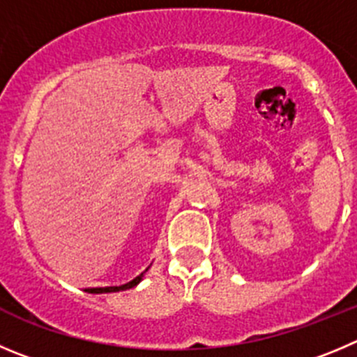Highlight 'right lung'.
I'll return each instance as SVG.
<instances>
[{"instance_id":"right-lung-1","label":"right lung","mask_w":357,"mask_h":357,"mask_svg":"<svg viewBox=\"0 0 357 357\" xmlns=\"http://www.w3.org/2000/svg\"><path fill=\"white\" fill-rule=\"evenodd\" d=\"M148 269H149V268H148ZM148 269H146V271H148ZM146 271H142L141 275L135 276V278H133L132 282H128V284H125V285H119V287H98V289H89V292H91V294H105V292L128 291V289H133V287H135V285L141 284V280L144 278V273H146Z\"/></svg>"}]
</instances>
